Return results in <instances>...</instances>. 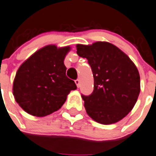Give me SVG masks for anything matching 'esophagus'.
Segmentation results:
<instances>
[{"label":"esophagus","instance_id":"obj_1","mask_svg":"<svg viewBox=\"0 0 156 156\" xmlns=\"http://www.w3.org/2000/svg\"><path fill=\"white\" fill-rule=\"evenodd\" d=\"M74 82H75L76 85H77V86H78V87H79V86H80V81H79V79H76Z\"/></svg>","mask_w":156,"mask_h":156}]
</instances>
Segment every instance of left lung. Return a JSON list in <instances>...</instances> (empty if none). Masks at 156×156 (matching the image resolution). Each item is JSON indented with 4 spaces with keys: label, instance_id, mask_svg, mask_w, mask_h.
<instances>
[{
    "label": "left lung",
    "instance_id": "obj_1",
    "mask_svg": "<svg viewBox=\"0 0 156 156\" xmlns=\"http://www.w3.org/2000/svg\"><path fill=\"white\" fill-rule=\"evenodd\" d=\"M77 54L86 58L94 79V91L82 95L87 114L102 125L116 123L129 114L140 91L136 66L129 56L108 42L78 44Z\"/></svg>",
    "mask_w": 156,
    "mask_h": 156
}]
</instances>
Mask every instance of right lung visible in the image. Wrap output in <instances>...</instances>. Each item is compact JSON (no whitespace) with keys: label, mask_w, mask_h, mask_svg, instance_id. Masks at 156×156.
<instances>
[{"label":"right lung","mask_w":156,"mask_h":156,"mask_svg":"<svg viewBox=\"0 0 156 156\" xmlns=\"http://www.w3.org/2000/svg\"><path fill=\"white\" fill-rule=\"evenodd\" d=\"M70 47L58 48L48 45L27 58L19 67L13 82L16 101L26 112L45 116L58 110L74 82L66 75L64 58Z\"/></svg>","instance_id":"1"}]
</instances>
